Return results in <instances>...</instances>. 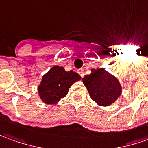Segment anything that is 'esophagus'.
<instances>
[{
  "mask_svg": "<svg viewBox=\"0 0 148 148\" xmlns=\"http://www.w3.org/2000/svg\"><path fill=\"white\" fill-rule=\"evenodd\" d=\"M77 72H78V73L80 74V76H81L82 78H84V69H79L78 70H77Z\"/></svg>",
  "mask_w": 148,
  "mask_h": 148,
  "instance_id": "34e87169",
  "label": "esophagus"
}]
</instances>
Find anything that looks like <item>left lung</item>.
<instances>
[{
	"mask_svg": "<svg viewBox=\"0 0 148 148\" xmlns=\"http://www.w3.org/2000/svg\"><path fill=\"white\" fill-rule=\"evenodd\" d=\"M92 100L101 106H108L120 97L122 88L119 80L102 68L92 69L82 79Z\"/></svg>",
	"mask_w": 148,
	"mask_h": 148,
	"instance_id": "left-lung-1",
	"label": "left lung"
}]
</instances>
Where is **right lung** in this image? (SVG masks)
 I'll use <instances>...</instances> for the list:
<instances>
[{"label":"right lung","instance_id":"add662e5","mask_svg":"<svg viewBox=\"0 0 148 148\" xmlns=\"http://www.w3.org/2000/svg\"><path fill=\"white\" fill-rule=\"evenodd\" d=\"M80 79L81 76L73 70L67 72L56 65L42 76L38 88L40 98L46 104H56L67 95L72 84Z\"/></svg>","mask_w":148,"mask_h":148}]
</instances>
